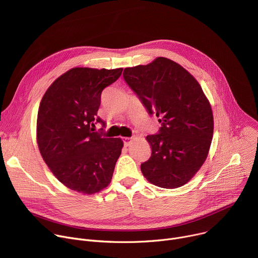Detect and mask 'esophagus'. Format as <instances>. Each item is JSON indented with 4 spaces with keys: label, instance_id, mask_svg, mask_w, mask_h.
<instances>
[{
    "label": "esophagus",
    "instance_id": "obj_1",
    "mask_svg": "<svg viewBox=\"0 0 258 258\" xmlns=\"http://www.w3.org/2000/svg\"><path fill=\"white\" fill-rule=\"evenodd\" d=\"M122 140H123V143H124V146L125 147H127L131 143H132V140H133V138H128V137H125V138H122Z\"/></svg>",
    "mask_w": 258,
    "mask_h": 258
}]
</instances>
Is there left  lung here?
<instances>
[{"mask_svg":"<svg viewBox=\"0 0 258 258\" xmlns=\"http://www.w3.org/2000/svg\"><path fill=\"white\" fill-rule=\"evenodd\" d=\"M123 79L161 122L158 134L146 137L152 153L141 164L143 175L160 188L183 186L206 160L213 136L211 105L201 86L164 57L124 68Z\"/></svg>","mask_w":258,"mask_h":258,"instance_id":"8db88e82","label":"left lung"}]
</instances>
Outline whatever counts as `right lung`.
I'll return each mask as SVG.
<instances>
[{
    "mask_svg": "<svg viewBox=\"0 0 258 258\" xmlns=\"http://www.w3.org/2000/svg\"><path fill=\"white\" fill-rule=\"evenodd\" d=\"M122 68H71L48 88L40 103L36 142L41 155L63 185L92 195L111 181L121 154L120 138L94 133L102 91L116 82Z\"/></svg>",
    "mask_w": 258,
    "mask_h": 258,
    "instance_id": "add662e5",
    "label": "right lung"
}]
</instances>
